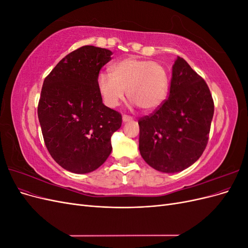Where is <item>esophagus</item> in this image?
<instances>
[{"mask_svg":"<svg viewBox=\"0 0 248 248\" xmlns=\"http://www.w3.org/2000/svg\"><path fill=\"white\" fill-rule=\"evenodd\" d=\"M122 120H123V122H124V123H126V122H130V121H132V117L124 115V116L122 117Z\"/></svg>","mask_w":248,"mask_h":248,"instance_id":"1","label":"esophagus"}]
</instances>
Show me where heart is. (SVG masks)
I'll return each mask as SVG.
<instances>
[{"instance_id": "b5f03b06", "label": "heart", "mask_w": 248, "mask_h": 248, "mask_svg": "<svg viewBox=\"0 0 248 248\" xmlns=\"http://www.w3.org/2000/svg\"><path fill=\"white\" fill-rule=\"evenodd\" d=\"M97 88L104 103L119 106L127 96L145 111L158 108L168 93V76L163 67L153 61L126 58L110 67V76L100 73Z\"/></svg>"}]
</instances>
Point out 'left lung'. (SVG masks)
<instances>
[{
  "instance_id": "1",
  "label": "left lung",
  "mask_w": 248,
  "mask_h": 248,
  "mask_svg": "<svg viewBox=\"0 0 248 248\" xmlns=\"http://www.w3.org/2000/svg\"><path fill=\"white\" fill-rule=\"evenodd\" d=\"M213 114L214 102L206 81L178 57L169 98L153 114L139 120L141 157L162 172L190 167L206 149Z\"/></svg>"
}]
</instances>
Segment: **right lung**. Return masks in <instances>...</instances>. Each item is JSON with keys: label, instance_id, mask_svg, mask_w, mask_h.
<instances>
[{"label": "right lung", "instance_id": "obj_1", "mask_svg": "<svg viewBox=\"0 0 248 248\" xmlns=\"http://www.w3.org/2000/svg\"><path fill=\"white\" fill-rule=\"evenodd\" d=\"M112 52L92 46L64 57L43 81L38 119L55 161L74 174L98 169L111 152L110 138L122 125L120 112L106 107L97 77Z\"/></svg>", "mask_w": 248, "mask_h": 248}]
</instances>
